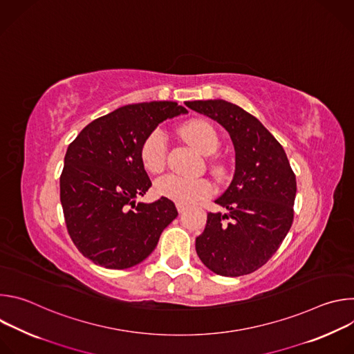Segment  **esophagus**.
<instances>
[{
	"label": "esophagus",
	"instance_id": "1",
	"mask_svg": "<svg viewBox=\"0 0 354 354\" xmlns=\"http://www.w3.org/2000/svg\"><path fill=\"white\" fill-rule=\"evenodd\" d=\"M176 209H178V212H179V214H183V213L186 212V207H185L183 205H176Z\"/></svg>",
	"mask_w": 354,
	"mask_h": 354
}]
</instances>
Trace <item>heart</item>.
<instances>
[{"label":"heart","instance_id":"1","mask_svg":"<svg viewBox=\"0 0 354 354\" xmlns=\"http://www.w3.org/2000/svg\"><path fill=\"white\" fill-rule=\"evenodd\" d=\"M182 137L200 154L209 156L217 149L218 137L213 126L205 120H190L180 127ZM140 158L144 168L151 174H158L167 164V136L161 129L151 131L142 141ZM156 192L178 205L189 206L194 201L207 197L212 193V185L203 178H185L179 175H167L157 180Z\"/></svg>","mask_w":354,"mask_h":354}]
</instances>
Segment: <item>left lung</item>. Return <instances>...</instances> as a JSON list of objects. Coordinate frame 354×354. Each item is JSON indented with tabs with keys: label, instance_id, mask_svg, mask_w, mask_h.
Instances as JSON below:
<instances>
[{
	"label": "left lung",
	"instance_id": "1",
	"mask_svg": "<svg viewBox=\"0 0 354 354\" xmlns=\"http://www.w3.org/2000/svg\"><path fill=\"white\" fill-rule=\"evenodd\" d=\"M220 123L235 149V172L209 213L196 252L212 272L236 277L262 268L281 245L294 218L295 175L280 142L250 113L223 99L185 102Z\"/></svg>",
	"mask_w": 354,
	"mask_h": 354
}]
</instances>
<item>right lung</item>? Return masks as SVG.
Instances as JSON below:
<instances>
[{
	"mask_svg": "<svg viewBox=\"0 0 354 354\" xmlns=\"http://www.w3.org/2000/svg\"><path fill=\"white\" fill-rule=\"evenodd\" d=\"M183 106L154 100L122 106L85 126L68 145L60 200L68 234L81 254L106 269L142 262L178 216L174 201L136 203L151 187L140 158L147 136Z\"/></svg>",
	"mask_w": 354,
	"mask_h": 354,
	"instance_id": "obj_1",
	"label": "right lung"
}]
</instances>
